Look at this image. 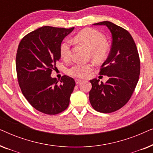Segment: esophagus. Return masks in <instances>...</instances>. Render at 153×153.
Segmentation results:
<instances>
[{"label":"esophagus","instance_id":"obj_1","mask_svg":"<svg viewBox=\"0 0 153 153\" xmlns=\"http://www.w3.org/2000/svg\"><path fill=\"white\" fill-rule=\"evenodd\" d=\"M81 81H82V80H81V79H76V80H75V82H76V84H79V83H80Z\"/></svg>","mask_w":153,"mask_h":153}]
</instances>
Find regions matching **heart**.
<instances>
[{
  "mask_svg": "<svg viewBox=\"0 0 153 153\" xmlns=\"http://www.w3.org/2000/svg\"><path fill=\"white\" fill-rule=\"evenodd\" d=\"M75 42L85 46L91 51V56L96 60H103L107 54L108 47L106 43L105 37L99 31L93 28L84 29L74 37ZM60 53L64 60L70 59L71 56V43L68 39L65 40L60 47ZM93 68L90 63H75L68 69V73L70 76L83 78L86 76Z\"/></svg>",
  "mask_w": 153,
  "mask_h": 153,
  "instance_id": "heart-1",
  "label": "heart"
}]
</instances>
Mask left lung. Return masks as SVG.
Returning a JSON list of instances; mask_svg holds the SVG:
<instances>
[{"mask_svg":"<svg viewBox=\"0 0 153 153\" xmlns=\"http://www.w3.org/2000/svg\"><path fill=\"white\" fill-rule=\"evenodd\" d=\"M105 26L111 33L112 44L107 59L100 74L108 76L105 83L99 79L90 81L89 100L97 111L111 113L120 109L130 99L140 74V60L135 42L128 31L110 22L94 24Z\"/></svg>","mask_w":153,"mask_h":153,"instance_id":"obj_1","label":"left lung"}]
</instances>
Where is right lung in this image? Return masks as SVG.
Here are the masks:
<instances>
[{
  "label": "right lung",
  "instance_id": "right-lung-1",
  "mask_svg": "<svg viewBox=\"0 0 153 153\" xmlns=\"http://www.w3.org/2000/svg\"><path fill=\"white\" fill-rule=\"evenodd\" d=\"M74 28L41 27L26 35L19 45L16 56L19 84L29 103L44 114H58L70 104L74 80L64 75L58 81L51 74L60 59L62 40Z\"/></svg>",
  "mask_w": 153,
  "mask_h": 153
}]
</instances>
